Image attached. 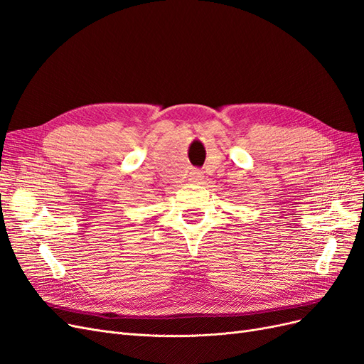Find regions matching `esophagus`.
I'll return each mask as SVG.
<instances>
[{"instance_id": "esophagus-1", "label": "esophagus", "mask_w": 364, "mask_h": 364, "mask_svg": "<svg viewBox=\"0 0 364 364\" xmlns=\"http://www.w3.org/2000/svg\"><path fill=\"white\" fill-rule=\"evenodd\" d=\"M190 181H193V182H196V183H199L202 179H203V176H202V173L199 171V170H193L191 171V176H190Z\"/></svg>"}]
</instances>
